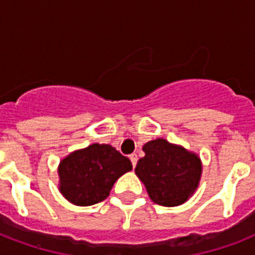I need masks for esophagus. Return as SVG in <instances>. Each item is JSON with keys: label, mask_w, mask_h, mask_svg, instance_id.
I'll list each match as a JSON object with an SVG mask.
<instances>
[{"label": "esophagus", "mask_w": 255, "mask_h": 255, "mask_svg": "<svg viewBox=\"0 0 255 255\" xmlns=\"http://www.w3.org/2000/svg\"><path fill=\"white\" fill-rule=\"evenodd\" d=\"M129 160H131L132 167L135 168L136 167V163H137V155H136V153H132V155H129Z\"/></svg>", "instance_id": "34e87169"}]
</instances>
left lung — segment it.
Masks as SVG:
<instances>
[{"label": "left lung", "mask_w": 255, "mask_h": 255, "mask_svg": "<svg viewBox=\"0 0 255 255\" xmlns=\"http://www.w3.org/2000/svg\"><path fill=\"white\" fill-rule=\"evenodd\" d=\"M143 151L145 156L137 161L135 172L152 201L163 206L184 204L197 189L201 177L197 155L164 139L148 141Z\"/></svg>", "instance_id": "obj_1"}]
</instances>
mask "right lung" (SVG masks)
Here are the masks:
<instances>
[{
    "mask_svg": "<svg viewBox=\"0 0 255 255\" xmlns=\"http://www.w3.org/2000/svg\"><path fill=\"white\" fill-rule=\"evenodd\" d=\"M131 169L129 159L110 144H91L62 160L59 189L74 205H94L106 200L116 180Z\"/></svg>",
    "mask_w": 255,
    "mask_h": 255,
    "instance_id": "add662e5",
    "label": "right lung"
}]
</instances>
